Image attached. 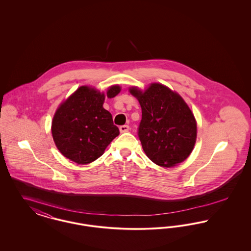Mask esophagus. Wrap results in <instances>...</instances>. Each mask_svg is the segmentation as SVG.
<instances>
[{
    "label": "esophagus",
    "instance_id": "1",
    "mask_svg": "<svg viewBox=\"0 0 251 251\" xmlns=\"http://www.w3.org/2000/svg\"><path fill=\"white\" fill-rule=\"evenodd\" d=\"M130 130V127L128 125H123V126H120V132H127Z\"/></svg>",
    "mask_w": 251,
    "mask_h": 251
}]
</instances>
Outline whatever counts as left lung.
<instances>
[{
    "instance_id": "8db88e82",
    "label": "left lung",
    "mask_w": 251,
    "mask_h": 251,
    "mask_svg": "<svg viewBox=\"0 0 251 251\" xmlns=\"http://www.w3.org/2000/svg\"><path fill=\"white\" fill-rule=\"evenodd\" d=\"M129 92L142 110L138 135L146 155L162 167H176L185 161L194 150L198 127L182 97L159 83H151L144 90L130 86Z\"/></svg>"
}]
</instances>
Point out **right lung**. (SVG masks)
Returning <instances> with one entry per match:
<instances>
[{"label": "right lung", "instance_id": "add662e5", "mask_svg": "<svg viewBox=\"0 0 251 251\" xmlns=\"http://www.w3.org/2000/svg\"><path fill=\"white\" fill-rule=\"evenodd\" d=\"M121 90L119 84L100 92L82 85L56 109L51 121V134L62 155L79 165L94 162L119 134L111 113L103 108L105 98L112 99Z\"/></svg>", "mask_w": 251, "mask_h": 251}]
</instances>
